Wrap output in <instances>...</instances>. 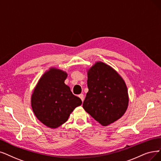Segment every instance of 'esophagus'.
Listing matches in <instances>:
<instances>
[{
    "label": "esophagus",
    "mask_w": 161,
    "mask_h": 161,
    "mask_svg": "<svg viewBox=\"0 0 161 161\" xmlns=\"http://www.w3.org/2000/svg\"><path fill=\"white\" fill-rule=\"evenodd\" d=\"M79 97L81 99L82 102L84 101V94H79Z\"/></svg>",
    "instance_id": "esophagus-1"
}]
</instances>
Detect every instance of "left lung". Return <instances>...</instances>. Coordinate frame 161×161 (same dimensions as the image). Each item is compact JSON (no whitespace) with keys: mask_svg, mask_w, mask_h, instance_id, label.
<instances>
[{"mask_svg":"<svg viewBox=\"0 0 161 161\" xmlns=\"http://www.w3.org/2000/svg\"><path fill=\"white\" fill-rule=\"evenodd\" d=\"M87 85L82 107L101 125L110 124L125 114L129 102L127 86L110 66L96 62L88 70Z\"/></svg>","mask_w":161,"mask_h":161,"instance_id":"left-lung-1","label":"left lung"}]
</instances>
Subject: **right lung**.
Returning <instances> with one entry per match:
<instances>
[{"mask_svg":"<svg viewBox=\"0 0 161 161\" xmlns=\"http://www.w3.org/2000/svg\"><path fill=\"white\" fill-rule=\"evenodd\" d=\"M67 77L63 70L51 68L41 77L31 95V104L35 115L48 127L61 125L74 109L82 104L80 98L64 82Z\"/></svg>","mask_w":161,"mask_h":161,"instance_id":"add662e5","label":"right lung"}]
</instances>
